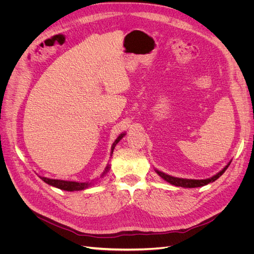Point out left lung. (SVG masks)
<instances>
[{
  "mask_svg": "<svg viewBox=\"0 0 254 254\" xmlns=\"http://www.w3.org/2000/svg\"><path fill=\"white\" fill-rule=\"evenodd\" d=\"M230 163L222 170L221 172H219L218 174H216L215 176H213L212 178H209V179H204V180H194V179H183V178H176V177H173V176H170V175H166L162 172H159V171H156L158 173V175L161 177V178H163L165 181H167L168 183L173 184V186H176V187H181V188H199V187H203V186H206V184H209L210 182H214L215 180H217L219 177L224 174L226 172L227 168L229 167Z\"/></svg>",
  "mask_w": 254,
  "mask_h": 254,
  "instance_id": "obj_1",
  "label": "left lung"
}]
</instances>
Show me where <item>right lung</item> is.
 I'll list each match as a JSON object with an SVG mask.
<instances>
[{"instance_id":"add662e5","label":"right lung","mask_w":254,"mask_h":254,"mask_svg":"<svg viewBox=\"0 0 254 254\" xmlns=\"http://www.w3.org/2000/svg\"><path fill=\"white\" fill-rule=\"evenodd\" d=\"M125 135V133H122L121 135H119V137L117 140L114 141V143L112 144V147H111V155L113 153V150H114V147L117 146V144L120 142V140L122 139L123 136ZM109 171V165L106 167L105 172L103 173L102 176H105L106 173ZM40 178L45 182L50 184V186L52 187H55V188H58L60 190H67V191H73V190H84L87 189L91 186V182H75V181H65V180H57V179H50V178H45V177H40Z\"/></svg>"}]
</instances>
